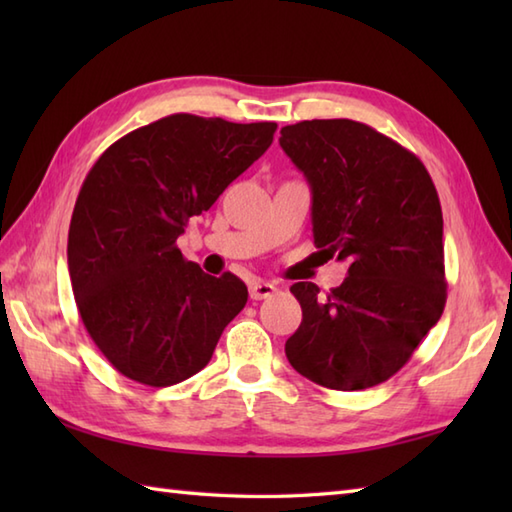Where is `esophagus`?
I'll list each match as a JSON object with an SVG mask.
<instances>
[{
  "label": "esophagus",
  "instance_id": "obj_1",
  "mask_svg": "<svg viewBox=\"0 0 512 512\" xmlns=\"http://www.w3.org/2000/svg\"><path fill=\"white\" fill-rule=\"evenodd\" d=\"M277 292V286L275 284H268V281H253L248 288V295L253 301H262V299H268L273 297Z\"/></svg>",
  "mask_w": 512,
  "mask_h": 512
}]
</instances>
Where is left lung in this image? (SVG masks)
<instances>
[{
    "label": "left lung",
    "instance_id": "obj_1",
    "mask_svg": "<svg viewBox=\"0 0 512 512\" xmlns=\"http://www.w3.org/2000/svg\"><path fill=\"white\" fill-rule=\"evenodd\" d=\"M279 145L310 184L314 244L350 262L328 295L292 284L303 319L288 361L328 389L385 383L447 303L438 191L416 154L350 118L286 125Z\"/></svg>",
    "mask_w": 512,
    "mask_h": 512
}]
</instances>
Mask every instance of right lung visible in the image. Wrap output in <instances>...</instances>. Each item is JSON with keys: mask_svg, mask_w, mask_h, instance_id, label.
I'll return each instance as SVG.
<instances>
[{"mask_svg": "<svg viewBox=\"0 0 512 512\" xmlns=\"http://www.w3.org/2000/svg\"><path fill=\"white\" fill-rule=\"evenodd\" d=\"M275 129L171 114L94 162L74 204L68 268L85 330L123 376L169 387L198 374L246 306L242 279L206 275L176 242L264 154Z\"/></svg>", "mask_w": 512, "mask_h": 512, "instance_id": "obj_1", "label": "right lung"}]
</instances>
